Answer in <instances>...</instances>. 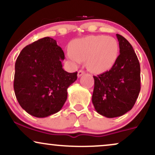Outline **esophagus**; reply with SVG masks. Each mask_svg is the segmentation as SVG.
<instances>
[{"label": "esophagus", "instance_id": "obj_1", "mask_svg": "<svg viewBox=\"0 0 155 155\" xmlns=\"http://www.w3.org/2000/svg\"><path fill=\"white\" fill-rule=\"evenodd\" d=\"M83 74H84V71H82V70H79V71H78V74H77L78 77H80V76H82Z\"/></svg>", "mask_w": 155, "mask_h": 155}]
</instances>
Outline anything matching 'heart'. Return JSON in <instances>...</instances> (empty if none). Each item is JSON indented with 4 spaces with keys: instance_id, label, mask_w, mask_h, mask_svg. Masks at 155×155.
<instances>
[{
    "instance_id": "heart-1",
    "label": "heart",
    "mask_w": 155,
    "mask_h": 155,
    "mask_svg": "<svg viewBox=\"0 0 155 155\" xmlns=\"http://www.w3.org/2000/svg\"><path fill=\"white\" fill-rule=\"evenodd\" d=\"M119 46L116 39L106 35H90L74 40L67 57L74 63L87 61L94 73H103L111 69L117 59Z\"/></svg>"
}]
</instances>
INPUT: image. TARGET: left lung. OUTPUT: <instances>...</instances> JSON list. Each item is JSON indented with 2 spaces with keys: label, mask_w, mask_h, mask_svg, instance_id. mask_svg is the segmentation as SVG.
<instances>
[{
  "label": "left lung",
  "mask_w": 155,
  "mask_h": 155,
  "mask_svg": "<svg viewBox=\"0 0 155 155\" xmlns=\"http://www.w3.org/2000/svg\"><path fill=\"white\" fill-rule=\"evenodd\" d=\"M120 55L108 71L94 76L92 101L96 111L108 118L120 117L136 104L140 90V64L128 41L117 34Z\"/></svg>",
  "instance_id": "left-lung-1"
}]
</instances>
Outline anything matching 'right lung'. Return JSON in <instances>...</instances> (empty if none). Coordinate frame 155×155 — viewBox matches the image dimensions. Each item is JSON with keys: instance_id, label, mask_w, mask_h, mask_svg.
<instances>
[{"instance_id": "add662e5", "label": "right lung", "mask_w": 155, "mask_h": 155, "mask_svg": "<svg viewBox=\"0 0 155 155\" xmlns=\"http://www.w3.org/2000/svg\"><path fill=\"white\" fill-rule=\"evenodd\" d=\"M63 51L50 37L26 46L15 63L14 90L19 105L32 116L44 118L57 113L67 100V90L77 72L63 70Z\"/></svg>"}]
</instances>
